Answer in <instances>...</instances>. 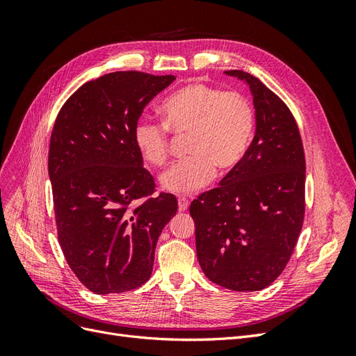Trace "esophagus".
<instances>
[{"instance_id":"obj_1","label":"esophagus","mask_w":356,"mask_h":356,"mask_svg":"<svg viewBox=\"0 0 356 356\" xmlns=\"http://www.w3.org/2000/svg\"><path fill=\"white\" fill-rule=\"evenodd\" d=\"M188 204H190V202H188L186 197H179V199H178V209H179L181 212L187 211Z\"/></svg>"}]
</instances>
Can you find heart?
<instances>
[{
  "instance_id": "b5f03b06",
  "label": "heart",
  "mask_w": 356,
  "mask_h": 356,
  "mask_svg": "<svg viewBox=\"0 0 356 356\" xmlns=\"http://www.w3.org/2000/svg\"><path fill=\"white\" fill-rule=\"evenodd\" d=\"M163 124L139 120L134 143L152 166L166 163L169 133L188 136L187 159L177 161L160 177V186L172 195H191L213 178L238 166L250 148L255 114L251 102L238 92H222L202 83L177 90L160 108Z\"/></svg>"
}]
</instances>
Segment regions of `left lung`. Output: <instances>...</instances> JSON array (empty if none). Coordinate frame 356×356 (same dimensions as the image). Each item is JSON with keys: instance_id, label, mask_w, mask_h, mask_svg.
<instances>
[{"instance_id": "obj_1", "label": "left lung", "mask_w": 356, "mask_h": 356, "mask_svg": "<svg viewBox=\"0 0 356 356\" xmlns=\"http://www.w3.org/2000/svg\"><path fill=\"white\" fill-rule=\"evenodd\" d=\"M248 84L255 135L241 163L190 204L196 252L209 281L239 293L260 291L282 273L305 218L306 161L284 101L254 75L224 71Z\"/></svg>"}]
</instances>
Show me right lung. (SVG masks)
Masks as SVG:
<instances>
[{
  "label": "right lung",
  "mask_w": 356,
  "mask_h": 356,
  "mask_svg": "<svg viewBox=\"0 0 356 356\" xmlns=\"http://www.w3.org/2000/svg\"><path fill=\"white\" fill-rule=\"evenodd\" d=\"M174 75L118 71L84 83L60 108L49 148L58 239L71 270L96 294L124 293L153 272L159 236L174 218V195L154 179L134 143L148 102ZM146 202L135 209L138 198Z\"/></svg>",
  "instance_id": "add662e5"
}]
</instances>
